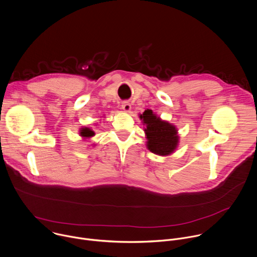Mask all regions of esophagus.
<instances>
[{"instance_id": "34e87169", "label": "esophagus", "mask_w": 257, "mask_h": 257, "mask_svg": "<svg viewBox=\"0 0 257 257\" xmlns=\"http://www.w3.org/2000/svg\"><path fill=\"white\" fill-rule=\"evenodd\" d=\"M121 108H122L124 111L128 112V111H130V109H131V104H130L129 102H127V101H124V102H122Z\"/></svg>"}]
</instances>
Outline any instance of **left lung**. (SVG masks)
Masks as SVG:
<instances>
[{"label": "left lung", "instance_id": "left-lung-1", "mask_svg": "<svg viewBox=\"0 0 257 257\" xmlns=\"http://www.w3.org/2000/svg\"><path fill=\"white\" fill-rule=\"evenodd\" d=\"M140 119L146 124L145 133L147 136V148L158 155H169L177 147L178 136L175 126L162 121L153 114L152 110H145Z\"/></svg>", "mask_w": 257, "mask_h": 257}]
</instances>
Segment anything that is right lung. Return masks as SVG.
<instances>
[{"instance_id": "1", "label": "right lung", "mask_w": 257, "mask_h": 257, "mask_svg": "<svg viewBox=\"0 0 257 257\" xmlns=\"http://www.w3.org/2000/svg\"><path fill=\"white\" fill-rule=\"evenodd\" d=\"M80 133H81V136H83V137H91V136L95 135V133L89 128H83Z\"/></svg>"}]
</instances>
